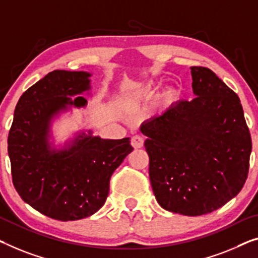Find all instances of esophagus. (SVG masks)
I'll return each instance as SVG.
<instances>
[{
  "label": "esophagus",
  "instance_id": "esophagus-1",
  "mask_svg": "<svg viewBox=\"0 0 258 258\" xmlns=\"http://www.w3.org/2000/svg\"><path fill=\"white\" fill-rule=\"evenodd\" d=\"M131 145L134 148H141L144 146V138L140 136H133L132 139H131Z\"/></svg>",
  "mask_w": 258,
  "mask_h": 258
}]
</instances>
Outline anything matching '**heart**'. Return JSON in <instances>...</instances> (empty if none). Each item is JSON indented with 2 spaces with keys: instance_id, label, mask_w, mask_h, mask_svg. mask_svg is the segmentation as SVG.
Masks as SVG:
<instances>
[{
  "instance_id": "1",
  "label": "heart",
  "mask_w": 258,
  "mask_h": 258,
  "mask_svg": "<svg viewBox=\"0 0 258 258\" xmlns=\"http://www.w3.org/2000/svg\"><path fill=\"white\" fill-rule=\"evenodd\" d=\"M132 103H134V101H132Z\"/></svg>"
}]
</instances>
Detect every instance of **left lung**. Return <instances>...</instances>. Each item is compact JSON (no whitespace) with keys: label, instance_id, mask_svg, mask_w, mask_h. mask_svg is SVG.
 I'll return each mask as SVG.
<instances>
[{"label":"left lung","instance_id":"left-lung-1","mask_svg":"<svg viewBox=\"0 0 258 258\" xmlns=\"http://www.w3.org/2000/svg\"><path fill=\"white\" fill-rule=\"evenodd\" d=\"M192 101L145 121L149 178L164 210L211 213L235 197L248 177L250 132L240 98L206 67H191Z\"/></svg>","mask_w":258,"mask_h":258}]
</instances>
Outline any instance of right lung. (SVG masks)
<instances>
[{
  "label": "right lung",
  "instance_id": "1",
  "mask_svg": "<svg viewBox=\"0 0 258 258\" xmlns=\"http://www.w3.org/2000/svg\"><path fill=\"white\" fill-rule=\"evenodd\" d=\"M87 72L53 71L21 96L8 137L13 183L26 204L60 221L90 217L104 205L113 171L133 151L130 138L81 133L62 149L48 142L51 119L68 106H86Z\"/></svg>",
  "mask_w": 258,
  "mask_h": 258
}]
</instances>
